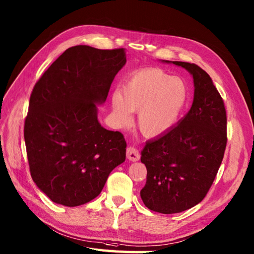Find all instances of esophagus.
I'll list each match as a JSON object with an SVG mask.
<instances>
[{
    "instance_id": "esophagus-1",
    "label": "esophagus",
    "mask_w": 254,
    "mask_h": 254,
    "mask_svg": "<svg viewBox=\"0 0 254 254\" xmlns=\"http://www.w3.org/2000/svg\"><path fill=\"white\" fill-rule=\"evenodd\" d=\"M126 153H127V158L130 160V162H138L140 159V153L137 148H134L133 146L127 147Z\"/></svg>"
}]
</instances>
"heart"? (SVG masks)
<instances>
[{"mask_svg": "<svg viewBox=\"0 0 254 254\" xmlns=\"http://www.w3.org/2000/svg\"><path fill=\"white\" fill-rule=\"evenodd\" d=\"M184 80L170 76L162 69L151 67L133 73L113 97V113L117 122L127 125L131 112H138L137 125L147 138L158 137L177 123L188 101Z\"/></svg>", "mask_w": 254, "mask_h": 254, "instance_id": "heart-1", "label": "heart"}]
</instances>
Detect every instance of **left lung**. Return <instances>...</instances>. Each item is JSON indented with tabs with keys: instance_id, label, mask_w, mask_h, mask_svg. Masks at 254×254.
I'll return each instance as SVG.
<instances>
[{
	"instance_id": "obj_1",
	"label": "left lung",
	"mask_w": 254,
	"mask_h": 254,
	"mask_svg": "<svg viewBox=\"0 0 254 254\" xmlns=\"http://www.w3.org/2000/svg\"><path fill=\"white\" fill-rule=\"evenodd\" d=\"M172 64L193 75V104L177 126L147 141L141 152L147 170L141 198L148 209L164 214L185 211L205 198L227 142L224 102L211 77L195 64Z\"/></svg>"
}]
</instances>
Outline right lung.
Here are the masks:
<instances>
[{
	"instance_id": "add662e5",
	"label": "right lung",
	"mask_w": 254,
	"mask_h": 254,
	"mask_svg": "<svg viewBox=\"0 0 254 254\" xmlns=\"http://www.w3.org/2000/svg\"><path fill=\"white\" fill-rule=\"evenodd\" d=\"M126 64L124 48H67L36 82L24 121L30 174L56 203L76 207L101 193L126 141L98 122L115 75Z\"/></svg>"
}]
</instances>
